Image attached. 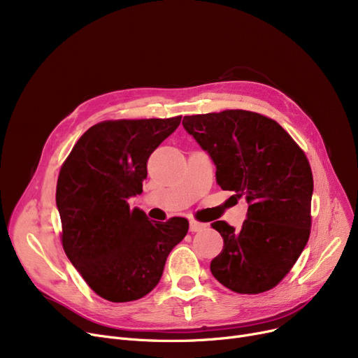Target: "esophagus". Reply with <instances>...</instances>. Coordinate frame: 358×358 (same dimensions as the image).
Masks as SVG:
<instances>
[{"mask_svg": "<svg viewBox=\"0 0 358 358\" xmlns=\"http://www.w3.org/2000/svg\"><path fill=\"white\" fill-rule=\"evenodd\" d=\"M204 228H206V223H201V222H197V220H190V231L192 232H199Z\"/></svg>", "mask_w": 358, "mask_h": 358, "instance_id": "1", "label": "esophagus"}]
</instances>
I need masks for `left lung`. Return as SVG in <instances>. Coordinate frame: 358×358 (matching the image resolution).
<instances>
[{"label": "left lung", "instance_id": "8db88e82", "mask_svg": "<svg viewBox=\"0 0 358 358\" xmlns=\"http://www.w3.org/2000/svg\"><path fill=\"white\" fill-rule=\"evenodd\" d=\"M182 126L212 158L222 190L248 201L239 231L212 223L223 238L212 274L242 294L273 289L309 239L313 177L306 155L277 122L247 110L184 116Z\"/></svg>", "mask_w": 358, "mask_h": 358}]
</instances>
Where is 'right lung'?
<instances>
[{"label": "right lung", "instance_id": "right-lung-1", "mask_svg": "<svg viewBox=\"0 0 358 358\" xmlns=\"http://www.w3.org/2000/svg\"><path fill=\"white\" fill-rule=\"evenodd\" d=\"M171 119L110 120L72 148L56 185L62 245L87 285L110 302H131L161 280L189 220H149L127 200L142 193L149 155L180 126Z\"/></svg>", "mask_w": 358, "mask_h": 358}]
</instances>
